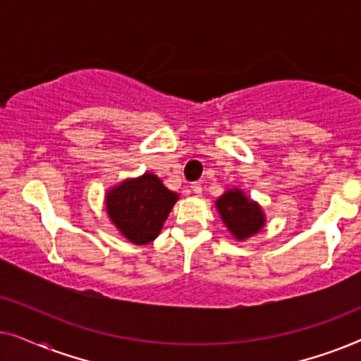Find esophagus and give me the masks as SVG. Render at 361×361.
Masks as SVG:
<instances>
[{"instance_id": "1", "label": "esophagus", "mask_w": 361, "mask_h": 361, "mask_svg": "<svg viewBox=\"0 0 361 361\" xmlns=\"http://www.w3.org/2000/svg\"><path fill=\"white\" fill-rule=\"evenodd\" d=\"M190 190H192V194L200 195L202 194V185L199 184V182H194V184L190 185Z\"/></svg>"}]
</instances>
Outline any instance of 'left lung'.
<instances>
[{"instance_id": "left-lung-1", "label": "left lung", "mask_w": 361, "mask_h": 361, "mask_svg": "<svg viewBox=\"0 0 361 361\" xmlns=\"http://www.w3.org/2000/svg\"><path fill=\"white\" fill-rule=\"evenodd\" d=\"M215 207L236 241L248 240L264 228L266 216L261 205L238 187L225 190V194L215 200Z\"/></svg>"}]
</instances>
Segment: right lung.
<instances>
[{
  "label": "right lung",
  "instance_id": "obj_1",
  "mask_svg": "<svg viewBox=\"0 0 361 361\" xmlns=\"http://www.w3.org/2000/svg\"><path fill=\"white\" fill-rule=\"evenodd\" d=\"M179 194L167 189L152 172L128 177L105 194V209L111 224L128 241L147 245L157 238Z\"/></svg>",
  "mask_w": 361,
  "mask_h": 361
}]
</instances>
